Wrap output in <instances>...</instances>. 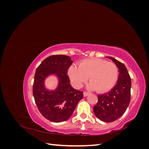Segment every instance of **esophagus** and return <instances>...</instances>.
<instances>
[{
	"mask_svg": "<svg viewBox=\"0 0 149 149\" xmlns=\"http://www.w3.org/2000/svg\"><path fill=\"white\" fill-rule=\"evenodd\" d=\"M89 93H88V92H86V91H84V93H83V94H84V97H86V96H87L88 95H89Z\"/></svg>",
	"mask_w": 149,
	"mask_h": 149,
	"instance_id": "obj_1",
	"label": "esophagus"
}]
</instances>
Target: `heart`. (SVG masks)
<instances>
[{"label": "heart", "instance_id": "b5f03b06", "mask_svg": "<svg viewBox=\"0 0 149 149\" xmlns=\"http://www.w3.org/2000/svg\"><path fill=\"white\" fill-rule=\"evenodd\" d=\"M72 83L76 88H80L90 81L88 88L100 92H107L114 86L118 78V69L112 62L100 58L84 60L78 66L71 65L68 71Z\"/></svg>", "mask_w": 149, "mask_h": 149}]
</instances>
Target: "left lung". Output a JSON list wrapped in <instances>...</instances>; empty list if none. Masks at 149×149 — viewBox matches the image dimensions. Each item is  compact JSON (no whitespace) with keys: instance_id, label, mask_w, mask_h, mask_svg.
I'll return each mask as SVG.
<instances>
[{"instance_id":"left-lung-1","label":"left lung","mask_w":149,"mask_h":149,"mask_svg":"<svg viewBox=\"0 0 149 149\" xmlns=\"http://www.w3.org/2000/svg\"><path fill=\"white\" fill-rule=\"evenodd\" d=\"M119 69V77L116 85L109 92L97 95L98 101L93 111L97 118L105 123H111L123 116L129 106L130 100L131 79L125 66L107 56Z\"/></svg>"}]
</instances>
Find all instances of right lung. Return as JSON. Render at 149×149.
<instances>
[{
    "label": "right lung",
    "instance_id": "right-lung-1",
    "mask_svg": "<svg viewBox=\"0 0 149 149\" xmlns=\"http://www.w3.org/2000/svg\"><path fill=\"white\" fill-rule=\"evenodd\" d=\"M73 63L68 56L52 55L45 59L36 70L33 85V95L39 111L44 118L54 123L68 119L83 92L71 86L68 70ZM51 75L56 76L58 86L55 90L46 88L44 81Z\"/></svg>",
    "mask_w": 149,
    "mask_h": 149
}]
</instances>
